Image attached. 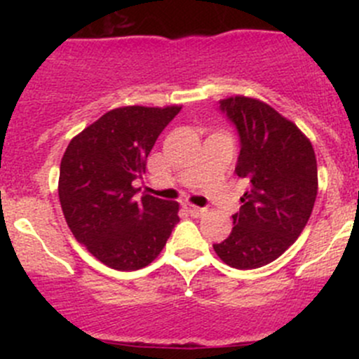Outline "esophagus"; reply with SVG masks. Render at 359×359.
<instances>
[{
	"mask_svg": "<svg viewBox=\"0 0 359 359\" xmlns=\"http://www.w3.org/2000/svg\"><path fill=\"white\" fill-rule=\"evenodd\" d=\"M184 208H186V212L189 213V215H193V217H201L203 213L206 212V210L201 208V206L191 205V203H184Z\"/></svg>",
	"mask_w": 359,
	"mask_h": 359,
	"instance_id": "1",
	"label": "esophagus"
}]
</instances>
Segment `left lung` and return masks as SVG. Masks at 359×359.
Masks as SVG:
<instances>
[{
  "mask_svg": "<svg viewBox=\"0 0 359 359\" xmlns=\"http://www.w3.org/2000/svg\"><path fill=\"white\" fill-rule=\"evenodd\" d=\"M236 126V175L248 180L234 227L217 255L234 269H257L276 260L300 236L318 194V166L309 139L267 104L248 97L220 100Z\"/></svg>",
  "mask_w": 359,
  "mask_h": 359,
  "instance_id": "obj_1",
  "label": "left lung"
}]
</instances>
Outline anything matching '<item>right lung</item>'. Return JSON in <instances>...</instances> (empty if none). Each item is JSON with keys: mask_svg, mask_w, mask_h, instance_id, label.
Instances as JSON below:
<instances>
[{"mask_svg": "<svg viewBox=\"0 0 359 359\" xmlns=\"http://www.w3.org/2000/svg\"><path fill=\"white\" fill-rule=\"evenodd\" d=\"M182 107H118L69 142L59 200L76 240L111 269L137 271L159 255L179 222V203L139 196L146 159Z\"/></svg>", "mask_w": 359, "mask_h": 359, "instance_id": "right-lung-1", "label": "right lung"}]
</instances>
